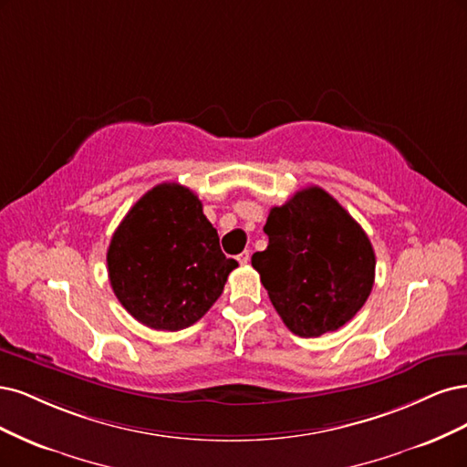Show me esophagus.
I'll use <instances>...</instances> for the list:
<instances>
[{"label":"esophagus","mask_w":467,"mask_h":467,"mask_svg":"<svg viewBox=\"0 0 467 467\" xmlns=\"http://www.w3.org/2000/svg\"><path fill=\"white\" fill-rule=\"evenodd\" d=\"M236 260H238V264H240V265H246V264L250 262V252H248V250L240 252V254L236 255Z\"/></svg>","instance_id":"esophagus-1"}]
</instances>
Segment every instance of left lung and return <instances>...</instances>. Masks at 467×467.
I'll return each instance as SVG.
<instances>
[{"mask_svg":"<svg viewBox=\"0 0 467 467\" xmlns=\"http://www.w3.org/2000/svg\"><path fill=\"white\" fill-rule=\"evenodd\" d=\"M269 244L252 265L281 320L300 337L336 332L363 308L376 258L367 233L318 186L272 207Z\"/></svg>","mask_w":467,"mask_h":467,"instance_id":"obj_1","label":"left lung"}]
</instances>
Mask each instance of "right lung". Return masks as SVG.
I'll return each mask as SVG.
<instances>
[{
  "label": "right lung",
  "mask_w": 467,
  "mask_h": 467,
  "mask_svg": "<svg viewBox=\"0 0 467 467\" xmlns=\"http://www.w3.org/2000/svg\"><path fill=\"white\" fill-rule=\"evenodd\" d=\"M112 291L135 320L178 332L198 322L221 296L236 260L190 188L164 182L135 203L110 240Z\"/></svg>",
  "instance_id": "right-lung-1"
}]
</instances>
